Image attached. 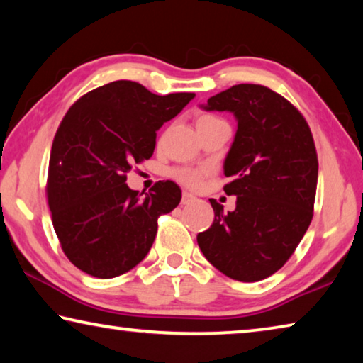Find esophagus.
I'll use <instances>...</instances> for the list:
<instances>
[{"label":"esophagus","mask_w":363,"mask_h":363,"mask_svg":"<svg viewBox=\"0 0 363 363\" xmlns=\"http://www.w3.org/2000/svg\"><path fill=\"white\" fill-rule=\"evenodd\" d=\"M194 200H195V196H194L192 194L184 192V194H182V200H181V203H182V205H187V203H190V201H194Z\"/></svg>","instance_id":"esophagus-1"}]
</instances>
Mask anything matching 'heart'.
<instances>
[{"instance_id":"obj_1","label":"heart","mask_w":363,"mask_h":363,"mask_svg":"<svg viewBox=\"0 0 363 363\" xmlns=\"http://www.w3.org/2000/svg\"><path fill=\"white\" fill-rule=\"evenodd\" d=\"M211 120H219V118H216V116H211V115H205V116H201L199 123L211 121ZM171 174H173L176 181H179L181 184H184V186H187V187H199L205 176V173L201 169H192V168H177Z\"/></svg>"}]
</instances>
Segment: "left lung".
<instances>
[{
    "mask_svg": "<svg viewBox=\"0 0 363 363\" xmlns=\"http://www.w3.org/2000/svg\"><path fill=\"white\" fill-rule=\"evenodd\" d=\"M205 110L232 112L237 133L224 162L233 211L210 200L211 227L196 235L201 253L227 277L257 281L290 259L314 214L318 177L311 128L285 97L261 84H235Z\"/></svg>",
    "mask_w": 363,
    "mask_h": 363,
    "instance_id": "obj_1",
    "label": "left lung"
}]
</instances>
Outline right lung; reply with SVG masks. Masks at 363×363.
<instances>
[{"mask_svg": "<svg viewBox=\"0 0 363 363\" xmlns=\"http://www.w3.org/2000/svg\"><path fill=\"white\" fill-rule=\"evenodd\" d=\"M194 97L157 96L118 79L69 108L52 140L46 195L54 230L73 266L113 279L149 253L157 219L179 205L181 189L160 181L143 199L128 187L126 173L152 157L157 131Z\"/></svg>", "mask_w": 363, "mask_h": 363, "instance_id": "right-lung-1", "label": "right lung"}]
</instances>
